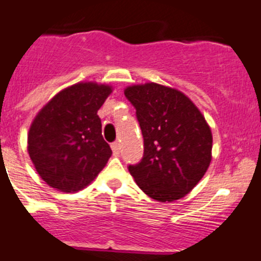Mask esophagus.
<instances>
[{
  "label": "esophagus",
  "mask_w": 261,
  "mask_h": 261,
  "mask_svg": "<svg viewBox=\"0 0 261 261\" xmlns=\"http://www.w3.org/2000/svg\"><path fill=\"white\" fill-rule=\"evenodd\" d=\"M111 148H112V151H113V154H115V155H118V154H120V144L117 143V141H116V143H112V145H111Z\"/></svg>",
  "instance_id": "esophagus-1"
}]
</instances>
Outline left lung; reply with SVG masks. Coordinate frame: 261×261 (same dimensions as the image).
Returning a JSON list of instances; mask_svg holds the SVG:
<instances>
[{
    "instance_id": "1",
    "label": "left lung",
    "mask_w": 261,
    "mask_h": 261,
    "mask_svg": "<svg viewBox=\"0 0 261 261\" xmlns=\"http://www.w3.org/2000/svg\"><path fill=\"white\" fill-rule=\"evenodd\" d=\"M125 95L136 110L144 138L140 163L131 176L149 198L161 203L184 198L205 174L213 136L189 97L155 83L131 85Z\"/></svg>"
}]
</instances>
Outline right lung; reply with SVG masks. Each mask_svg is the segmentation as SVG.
<instances>
[{
    "label": "right lung",
    "instance_id": "1",
    "mask_svg": "<svg viewBox=\"0 0 261 261\" xmlns=\"http://www.w3.org/2000/svg\"><path fill=\"white\" fill-rule=\"evenodd\" d=\"M112 87L77 83L56 94L38 112L28 134V151L38 174L63 192L84 189L112 155L102 136L98 110Z\"/></svg>",
    "mask_w": 261,
    "mask_h": 261
}]
</instances>
